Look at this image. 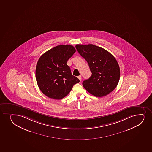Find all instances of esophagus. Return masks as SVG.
Segmentation results:
<instances>
[{
  "label": "esophagus",
  "instance_id": "1",
  "mask_svg": "<svg viewBox=\"0 0 152 152\" xmlns=\"http://www.w3.org/2000/svg\"><path fill=\"white\" fill-rule=\"evenodd\" d=\"M78 78L79 79L80 81H81V80H82V77H81V76H79L78 77Z\"/></svg>",
  "mask_w": 152,
  "mask_h": 152
}]
</instances>
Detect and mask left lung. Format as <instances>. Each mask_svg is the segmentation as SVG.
Here are the masks:
<instances>
[{
    "label": "left lung",
    "mask_w": 152,
    "mask_h": 152,
    "mask_svg": "<svg viewBox=\"0 0 152 152\" xmlns=\"http://www.w3.org/2000/svg\"><path fill=\"white\" fill-rule=\"evenodd\" d=\"M87 61L91 77L82 85L86 90L96 97H102L112 92L118 85L120 70L118 62L111 53L94 45H77L75 46Z\"/></svg>",
    "instance_id": "1"
}]
</instances>
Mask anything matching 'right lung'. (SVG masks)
Listing matches in <instances>:
<instances>
[{
    "label": "right lung",
    "instance_id": "add662e5",
    "mask_svg": "<svg viewBox=\"0 0 152 152\" xmlns=\"http://www.w3.org/2000/svg\"><path fill=\"white\" fill-rule=\"evenodd\" d=\"M76 52L71 45H60L43 53L36 66V79L43 94L55 99L65 97L80 82L72 75L68 60Z\"/></svg>",
    "mask_w": 152,
    "mask_h": 152
}]
</instances>
